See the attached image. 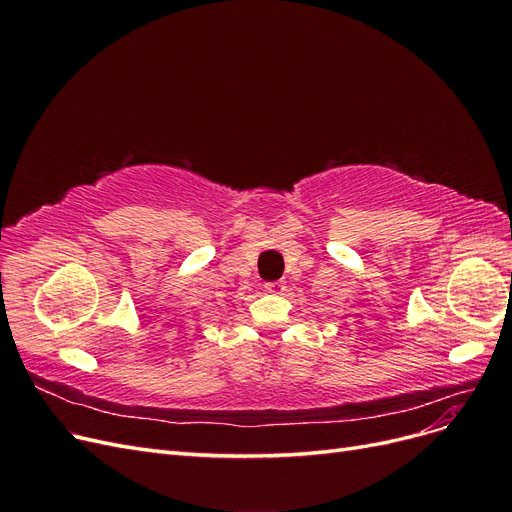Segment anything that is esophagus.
Listing matches in <instances>:
<instances>
[{"label":"esophagus","instance_id":"obj_1","mask_svg":"<svg viewBox=\"0 0 512 512\" xmlns=\"http://www.w3.org/2000/svg\"><path fill=\"white\" fill-rule=\"evenodd\" d=\"M284 288H286L284 282H267V284H265V290L271 292V294H282Z\"/></svg>","mask_w":512,"mask_h":512}]
</instances>
